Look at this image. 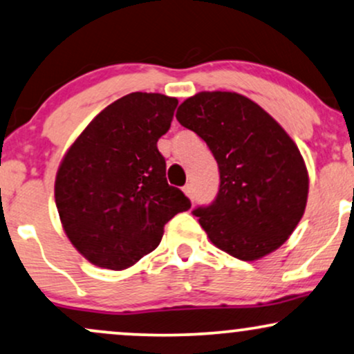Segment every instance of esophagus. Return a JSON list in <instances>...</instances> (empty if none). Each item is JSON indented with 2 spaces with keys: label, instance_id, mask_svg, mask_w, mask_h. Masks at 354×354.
<instances>
[{
  "label": "esophagus",
  "instance_id": "obj_1",
  "mask_svg": "<svg viewBox=\"0 0 354 354\" xmlns=\"http://www.w3.org/2000/svg\"><path fill=\"white\" fill-rule=\"evenodd\" d=\"M186 193V196H188V198L191 199V201H193L194 199V189H193V185H186L185 186V189H183Z\"/></svg>",
  "mask_w": 354,
  "mask_h": 354
}]
</instances>
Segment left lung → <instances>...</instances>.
<instances>
[{"instance_id": "obj_1", "label": "left lung", "mask_w": 354, "mask_h": 354, "mask_svg": "<svg viewBox=\"0 0 354 354\" xmlns=\"http://www.w3.org/2000/svg\"><path fill=\"white\" fill-rule=\"evenodd\" d=\"M176 118L218 161V196L193 211L212 244L241 261L279 249L300 223L308 196L305 161L287 131L236 92L196 93Z\"/></svg>"}]
</instances>
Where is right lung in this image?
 Returning <instances> with one entry per match:
<instances>
[{"mask_svg":"<svg viewBox=\"0 0 354 354\" xmlns=\"http://www.w3.org/2000/svg\"><path fill=\"white\" fill-rule=\"evenodd\" d=\"M176 105L161 93H129L102 110L62 158L55 206L72 245L93 266H133L158 247L165 224L191 207L166 181L156 147Z\"/></svg>","mask_w":354,"mask_h":354,"instance_id":"obj_1","label":"right lung"}]
</instances>
